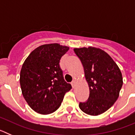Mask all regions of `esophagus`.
<instances>
[{
	"mask_svg": "<svg viewBox=\"0 0 135 135\" xmlns=\"http://www.w3.org/2000/svg\"><path fill=\"white\" fill-rule=\"evenodd\" d=\"M75 84H76V80H73L72 82H71V86H72V87H73V88H74V87H75Z\"/></svg>",
	"mask_w": 135,
	"mask_h": 135,
	"instance_id": "obj_1",
	"label": "esophagus"
}]
</instances>
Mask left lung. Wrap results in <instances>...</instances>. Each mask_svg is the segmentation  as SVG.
Wrapping results in <instances>:
<instances>
[{
	"label": "left lung",
	"instance_id": "left-lung-1",
	"mask_svg": "<svg viewBox=\"0 0 135 135\" xmlns=\"http://www.w3.org/2000/svg\"><path fill=\"white\" fill-rule=\"evenodd\" d=\"M74 51L82 62L90 90L88 100L79 103L80 109L89 115H100L118 98L123 84L121 71L112 57L100 49L89 46Z\"/></svg>",
	"mask_w": 135,
	"mask_h": 135
}]
</instances>
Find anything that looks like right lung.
I'll list each match as a JSON object with an SVG mask.
<instances>
[{
    "label": "right lung",
    "mask_w": 135,
    "mask_h": 135,
    "mask_svg": "<svg viewBox=\"0 0 135 135\" xmlns=\"http://www.w3.org/2000/svg\"><path fill=\"white\" fill-rule=\"evenodd\" d=\"M68 46L47 44L37 47L26 58L20 71L22 95L29 106L40 114H49L60 107L71 86L59 66Z\"/></svg>",
    "instance_id": "right-lung-1"
}]
</instances>
